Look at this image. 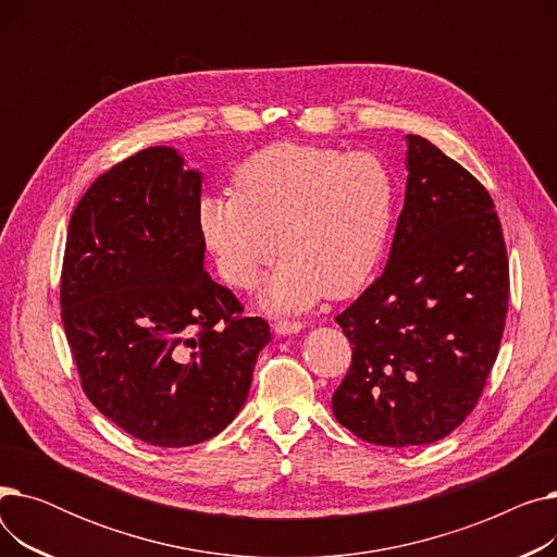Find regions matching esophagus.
<instances>
[{"label":"esophagus","mask_w":557,"mask_h":557,"mask_svg":"<svg viewBox=\"0 0 557 557\" xmlns=\"http://www.w3.org/2000/svg\"><path fill=\"white\" fill-rule=\"evenodd\" d=\"M302 330V323L300 320H277L275 323V332L282 334V336H288V334H298Z\"/></svg>","instance_id":"34e87169"}]
</instances>
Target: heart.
I'll return each mask as SVG.
<instances>
[{
  "instance_id": "heart-1",
  "label": "heart",
  "mask_w": 557,
  "mask_h": 557,
  "mask_svg": "<svg viewBox=\"0 0 557 557\" xmlns=\"http://www.w3.org/2000/svg\"><path fill=\"white\" fill-rule=\"evenodd\" d=\"M395 205V175L379 156L277 141L234 169L232 194L200 198L198 227L219 275L239 290H252L282 255L263 305L302 311L366 286Z\"/></svg>"
}]
</instances>
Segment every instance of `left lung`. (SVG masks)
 <instances>
[{"label":"left lung","instance_id":"8db88e82","mask_svg":"<svg viewBox=\"0 0 557 557\" xmlns=\"http://www.w3.org/2000/svg\"><path fill=\"white\" fill-rule=\"evenodd\" d=\"M404 210L384 273L336 315L352 366L336 420L384 447L429 445L479 404L506 327L502 221L474 175L408 135Z\"/></svg>","mask_w":557,"mask_h":557}]
</instances>
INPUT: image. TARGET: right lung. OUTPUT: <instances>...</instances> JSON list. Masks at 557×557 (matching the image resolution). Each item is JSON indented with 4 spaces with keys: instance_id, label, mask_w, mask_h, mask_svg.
I'll return each mask as SVG.
<instances>
[{
    "instance_id": "1",
    "label": "right lung",
    "mask_w": 557,
    "mask_h": 557,
    "mask_svg": "<svg viewBox=\"0 0 557 557\" xmlns=\"http://www.w3.org/2000/svg\"><path fill=\"white\" fill-rule=\"evenodd\" d=\"M198 202L200 173L151 146L101 173L67 227L61 318L83 393L153 447L221 433L271 341L202 269Z\"/></svg>"
}]
</instances>
